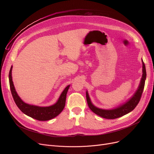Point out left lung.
I'll return each mask as SVG.
<instances>
[{"mask_svg": "<svg viewBox=\"0 0 154 154\" xmlns=\"http://www.w3.org/2000/svg\"><path fill=\"white\" fill-rule=\"evenodd\" d=\"M142 77L140 80V82L139 84V86L137 88V91L134 94V95L132 97L127 100L125 103L121 105V106H119L118 107L114 109H110V110H106V109H99L98 107H96L94 106L91 102V99L89 97V95L88 94L87 91L86 92V99L87 102L88 103V107L90 109L95 113V114L98 115L99 116L107 119H114L119 117H122L128 113L131 112L137 106V104L139 103L141 96L144 88L145 85V79H146V69H145V64L142 60Z\"/></svg>", "mask_w": 154, "mask_h": 154, "instance_id": "obj_1", "label": "left lung"}]
</instances>
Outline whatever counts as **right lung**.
Wrapping results in <instances>:
<instances>
[{"mask_svg": "<svg viewBox=\"0 0 154 154\" xmlns=\"http://www.w3.org/2000/svg\"><path fill=\"white\" fill-rule=\"evenodd\" d=\"M12 66H11L9 74L11 91L14 102L23 114L40 121L49 120L60 114L65 107V105H66V95L70 87V85L65 88V89L59 97L57 102L52 105V106L48 107H39L33 106V105H30L23 102L22 100L19 97L17 92L15 91L12 78Z\"/></svg>", "mask_w": 154, "mask_h": 154, "instance_id": "add662e5", "label": "right lung"}]
</instances>
